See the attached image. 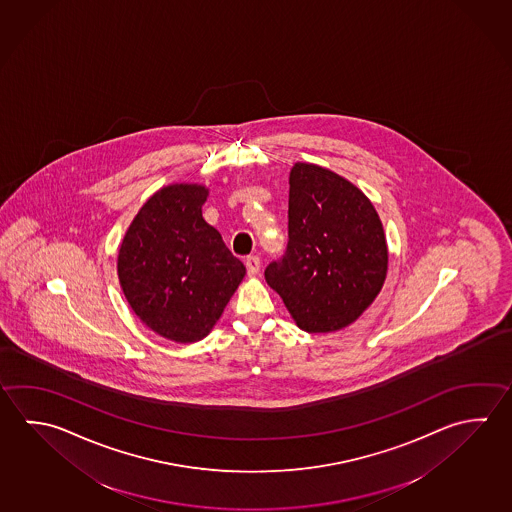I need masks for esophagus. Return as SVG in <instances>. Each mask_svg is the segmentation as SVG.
Returning a JSON list of instances; mask_svg holds the SVG:
<instances>
[{
  "label": "esophagus",
  "mask_w": 512,
  "mask_h": 512,
  "mask_svg": "<svg viewBox=\"0 0 512 512\" xmlns=\"http://www.w3.org/2000/svg\"><path fill=\"white\" fill-rule=\"evenodd\" d=\"M245 267H247V274H249V276H256V274L260 272V258H258V256H249V258L245 260Z\"/></svg>",
  "instance_id": "1"
}]
</instances>
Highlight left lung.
Returning <instances> with one entry per match:
<instances>
[{"label":"left lung","instance_id":"obj_1","mask_svg":"<svg viewBox=\"0 0 512 512\" xmlns=\"http://www.w3.org/2000/svg\"><path fill=\"white\" fill-rule=\"evenodd\" d=\"M289 182V242L265 279L301 330H341L372 305L386 278L379 214L354 184L314 164L298 162Z\"/></svg>","mask_w":512,"mask_h":512}]
</instances>
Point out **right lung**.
I'll return each mask as SVG.
<instances>
[{
    "mask_svg": "<svg viewBox=\"0 0 512 512\" xmlns=\"http://www.w3.org/2000/svg\"><path fill=\"white\" fill-rule=\"evenodd\" d=\"M207 189L164 187L131 222L119 251V281L153 332L195 343L211 332L245 276L220 233L202 218Z\"/></svg>",
    "mask_w": 512,
    "mask_h": 512,
    "instance_id": "obj_1",
    "label": "right lung"
}]
</instances>
